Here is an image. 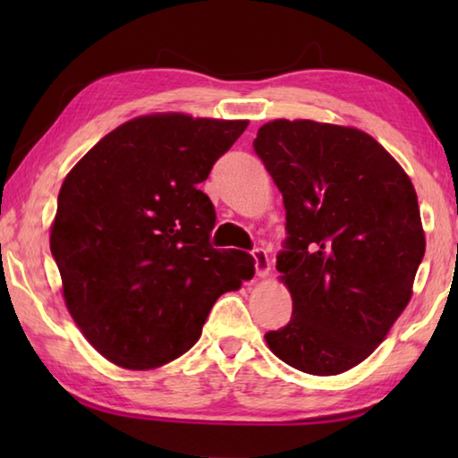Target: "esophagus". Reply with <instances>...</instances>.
Returning a JSON list of instances; mask_svg holds the SVG:
<instances>
[{
    "mask_svg": "<svg viewBox=\"0 0 458 458\" xmlns=\"http://www.w3.org/2000/svg\"><path fill=\"white\" fill-rule=\"evenodd\" d=\"M251 256H254V261H256V274L259 277H266L269 274V258L266 254V250L256 248L254 251H251Z\"/></svg>",
    "mask_w": 458,
    "mask_h": 458,
    "instance_id": "esophagus-1",
    "label": "esophagus"
}]
</instances>
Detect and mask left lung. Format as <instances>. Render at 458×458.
Returning <instances> with one entry per match:
<instances>
[{
	"mask_svg": "<svg viewBox=\"0 0 458 458\" xmlns=\"http://www.w3.org/2000/svg\"><path fill=\"white\" fill-rule=\"evenodd\" d=\"M254 149L284 194L276 267L293 299V317L269 330L267 346L301 372L343 374L374 352L411 299L425 256L415 189L356 128L274 120Z\"/></svg>",
	"mask_w": 458,
	"mask_h": 458,
	"instance_id": "obj_1",
	"label": "left lung"
}]
</instances>
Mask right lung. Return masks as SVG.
Listing matches in <instances>:
<instances>
[{
	"label": "right lung",
	"instance_id": "1",
	"mask_svg": "<svg viewBox=\"0 0 458 458\" xmlns=\"http://www.w3.org/2000/svg\"><path fill=\"white\" fill-rule=\"evenodd\" d=\"M246 120L140 115L102 138L58 192L51 251L68 313L115 366L159 368L197 343L212 305L254 258L210 246L199 191Z\"/></svg>",
	"mask_w": 458,
	"mask_h": 458
}]
</instances>
